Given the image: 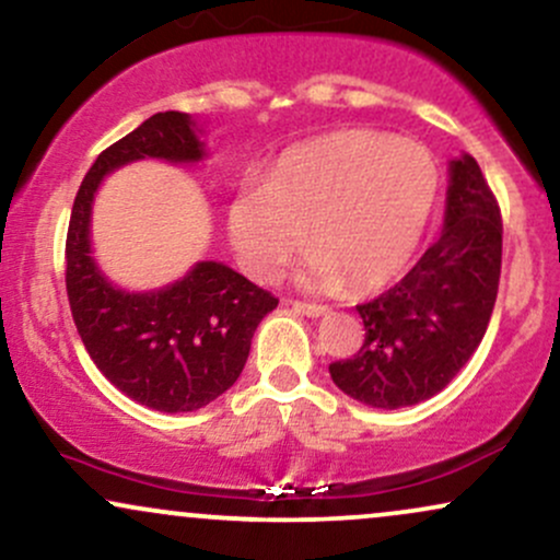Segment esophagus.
I'll use <instances>...</instances> for the list:
<instances>
[{
    "label": "esophagus",
    "instance_id": "esophagus-1",
    "mask_svg": "<svg viewBox=\"0 0 560 560\" xmlns=\"http://www.w3.org/2000/svg\"><path fill=\"white\" fill-rule=\"evenodd\" d=\"M292 307L307 318H318L324 316V313H329V307L316 305V302H302V300H292Z\"/></svg>",
    "mask_w": 560,
    "mask_h": 560
}]
</instances>
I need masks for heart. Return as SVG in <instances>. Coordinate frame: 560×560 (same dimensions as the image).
Returning <instances> with one entry per match:
<instances>
[{
  "label": "heart",
  "instance_id": "1",
  "mask_svg": "<svg viewBox=\"0 0 560 560\" xmlns=\"http://www.w3.org/2000/svg\"><path fill=\"white\" fill-rule=\"evenodd\" d=\"M440 191V165L419 141L347 128L302 141L262 184H244L226 208L231 247L253 279L273 281L302 244V281L371 292L413 258Z\"/></svg>",
  "mask_w": 560,
  "mask_h": 560
}]
</instances>
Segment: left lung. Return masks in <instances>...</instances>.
I'll return each mask as SVG.
<instances>
[{"instance_id":"1","label":"left lung","mask_w":560,"mask_h":560,"mask_svg":"<svg viewBox=\"0 0 560 560\" xmlns=\"http://www.w3.org/2000/svg\"><path fill=\"white\" fill-rule=\"evenodd\" d=\"M503 262V218L471 155L450 163L445 226L421 260L358 305L365 339L347 361L329 365L345 395L371 408H408L442 392L474 355Z\"/></svg>"}]
</instances>
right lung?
Listing matches in <instances>:
<instances>
[{
  "instance_id": "1",
  "label": "right lung",
  "mask_w": 560,
  "mask_h": 560,
  "mask_svg": "<svg viewBox=\"0 0 560 560\" xmlns=\"http://www.w3.org/2000/svg\"><path fill=\"white\" fill-rule=\"evenodd\" d=\"M197 163L195 120L158 113L107 147L83 176L66 240V289L75 329L107 382L163 413H189L223 395L242 374L258 324L279 305L234 268L202 260L155 292H126L92 258V202L107 173L133 160Z\"/></svg>"
}]
</instances>
